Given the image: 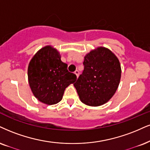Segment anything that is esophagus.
<instances>
[{
    "instance_id": "esophagus-1",
    "label": "esophagus",
    "mask_w": 150,
    "mask_h": 150,
    "mask_svg": "<svg viewBox=\"0 0 150 150\" xmlns=\"http://www.w3.org/2000/svg\"><path fill=\"white\" fill-rule=\"evenodd\" d=\"M74 74L76 75L77 77H79V71H78V70H76V71H74Z\"/></svg>"
}]
</instances>
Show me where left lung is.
I'll return each instance as SVG.
<instances>
[{
	"label": "left lung",
	"instance_id": "left-lung-1",
	"mask_svg": "<svg viewBox=\"0 0 150 150\" xmlns=\"http://www.w3.org/2000/svg\"><path fill=\"white\" fill-rule=\"evenodd\" d=\"M83 64V71L74 86L81 102L101 106L111 99L119 86L120 61L110 49L99 47L85 55Z\"/></svg>",
	"mask_w": 150,
	"mask_h": 150
}]
</instances>
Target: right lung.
<instances>
[{"label":"right lung","instance_id":"1","mask_svg":"<svg viewBox=\"0 0 150 150\" xmlns=\"http://www.w3.org/2000/svg\"><path fill=\"white\" fill-rule=\"evenodd\" d=\"M28 79L33 94L40 102L53 105L62 100L64 90L76 80L61 60L60 52L51 45L33 55L28 67Z\"/></svg>","mask_w":150,"mask_h":150}]
</instances>
